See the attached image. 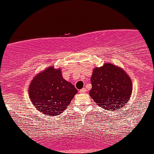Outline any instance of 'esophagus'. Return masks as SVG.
Wrapping results in <instances>:
<instances>
[{
    "label": "esophagus",
    "mask_w": 154,
    "mask_h": 154,
    "mask_svg": "<svg viewBox=\"0 0 154 154\" xmlns=\"http://www.w3.org/2000/svg\"><path fill=\"white\" fill-rule=\"evenodd\" d=\"M86 91H87V90H86L85 88H82V89L79 90V93H85Z\"/></svg>",
    "instance_id": "esophagus-1"
}]
</instances>
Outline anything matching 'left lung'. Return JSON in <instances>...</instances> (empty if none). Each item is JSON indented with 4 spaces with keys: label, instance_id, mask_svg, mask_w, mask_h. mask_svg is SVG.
Instances as JSON below:
<instances>
[{
    "label": "left lung",
    "instance_id": "left-lung-1",
    "mask_svg": "<svg viewBox=\"0 0 154 154\" xmlns=\"http://www.w3.org/2000/svg\"><path fill=\"white\" fill-rule=\"evenodd\" d=\"M91 83V98L106 110L114 111L124 106L132 93L131 79L121 68L111 63L95 68Z\"/></svg>",
    "mask_w": 154,
    "mask_h": 154
}]
</instances>
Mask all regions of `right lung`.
I'll return each mask as SVG.
<instances>
[{
    "mask_svg": "<svg viewBox=\"0 0 154 154\" xmlns=\"http://www.w3.org/2000/svg\"><path fill=\"white\" fill-rule=\"evenodd\" d=\"M77 90L62 77L61 69L50 66L35 76L29 87V95L34 106L46 116L62 113Z\"/></svg>",
    "mask_w": 154,
    "mask_h": 154,
    "instance_id": "1",
    "label": "right lung"
}]
</instances>
